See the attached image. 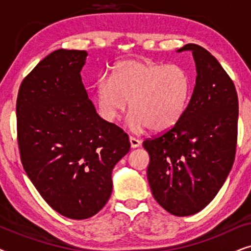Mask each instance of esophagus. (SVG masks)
I'll use <instances>...</instances> for the list:
<instances>
[{"label":"esophagus","instance_id":"1","mask_svg":"<svg viewBox=\"0 0 251 251\" xmlns=\"http://www.w3.org/2000/svg\"><path fill=\"white\" fill-rule=\"evenodd\" d=\"M129 140H130V145H131L132 149H136V147L140 146V144H142L140 139L135 138V137H132V136L129 137Z\"/></svg>","mask_w":251,"mask_h":251}]
</instances>
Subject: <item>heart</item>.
I'll use <instances>...</instances> for the list:
<instances>
[{
	"mask_svg": "<svg viewBox=\"0 0 251 251\" xmlns=\"http://www.w3.org/2000/svg\"><path fill=\"white\" fill-rule=\"evenodd\" d=\"M190 92V77L180 66L126 60L114 67L111 80L99 81L96 100L106 121H118L129 101L132 130L164 131L179 121Z\"/></svg>",
	"mask_w": 251,
	"mask_h": 251,
	"instance_id": "1",
	"label": "heart"
}]
</instances>
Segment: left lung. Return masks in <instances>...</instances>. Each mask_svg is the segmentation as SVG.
I'll use <instances>...</instances> for the list:
<instances>
[{
    "label": "left lung",
    "mask_w": 251,
    "mask_h": 251,
    "mask_svg": "<svg viewBox=\"0 0 251 251\" xmlns=\"http://www.w3.org/2000/svg\"><path fill=\"white\" fill-rule=\"evenodd\" d=\"M184 50L197 65L192 97L176 125L143 143L153 197L179 217L201 211L221 190L235 159L239 116L235 85L217 59L198 44Z\"/></svg>",
    "instance_id": "8db88e82"
}]
</instances>
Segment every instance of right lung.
<instances>
[{
  "mask_svg": "<svg viewBox=\"0 0 251 251\" xmlns=\"http://www.w3.org/2000/svg\"><path fill=\"white\" fill-rule=\"evenodd\" d=\"M87 52L59 49L24 78L17 97V140L27 176L58 214L85 219L112 194V169L129 137L101 119L82 83Z\"/></svg>",
  "mask_w": 251,
  "mask_h": 251,
  "instance_id": "1",
  "label": "right lung"
}]
</instances>
